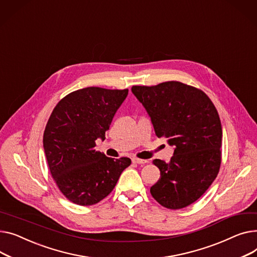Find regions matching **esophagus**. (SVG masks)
<instances>
[{"instance_id":"obj_1","label":"esophagus","mask_w":257,"mask_h":257,"mask_svg":"<svg viewBox=\"0 0 257 257\" xmlns=\"http://www.w3.org/2000/svg\"><path fill=\"white\" fill-rule=\"evenodd\" d=\"M132 162L134 164H145V163H147L146 160H141V159H138V158H133Z\"/></svg>"}]
</instances>
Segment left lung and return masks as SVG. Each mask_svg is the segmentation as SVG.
I'll use <instances>...</instances> for the list:
<instances>
[{
	"label": "left lung",
	"mask_w": 257,
	"mask_h": 257,
	"mask_svg": "<svg viewBox=\"0 0 257 257\" xmlns=\"http://www.w3.org/2000/svg\"><path fill=\"white\" fill-rule=\"evenodd\" d=\"M132 92L144 105L156 135L174 146L169 163L154 160L161 176L150 193L164 207L184 208L199 199L219 173L218 111L202 90L177 81L133 86Z\"/></svg>",
	"instance_id": "1"
}]
</instances>
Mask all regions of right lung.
Instances as JSON below:
<instances>
[{
    "label": "right lung",
    "instance_id": "1",
    "mask_svg": "<svg viewBox=\"0 0 257 257\" xmlns=\"http://www.w3.org/2000/svg\"><path fill=\"white\" fill-rule=\"evenodd\" d=\"M128 89L87 87L67 94L54 108L43 134L50 172L65 197L92 205L113 191L131 165L128 158L112 159L96 152Z\"/></svg>",
    "mask_w": 257,
    "mask_h": 257
}]
</instances>
